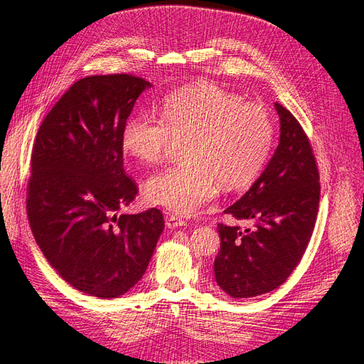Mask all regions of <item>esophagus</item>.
Here are the masks:
<instances>
[{
    "mask_svg": "<svg viewBox=\"0 0 364 364\" xmlns=\"http://www.w3.org/2000/svg\"><path fill=\"white\" fill-rule=\"evenodd\" d=\"M165 225H167L168 229H174V228H179V226H185L186 222L179 215L168 214L167 217H165Z\"/></svg>",
    "mask_w": 364,
    "mask_h": 364,
    "instance_id": "obj_1",
    "label": "esophagus"
}]
</instances>
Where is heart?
Listing matches in <instances>:
<instances>
[{
	"label": "heart",
	"mask_w": 364,
	"mask_h": 364,
	"mask_svg": "<svg viewBox=\"0 0 364 364\" xmlns=\"http://www.w3.org/2000/svg\"><path fill=\"white\" fill-rule=\"evenodd\" d=\"M183 162L165 168L144 185L151 205L191 214L226 190H241L266 165L274 126L266 107L213 83H194L167 95L161 117L132 115L121 134L127 156L142 164L159 162L173 141L185 139Z\"/></svg>",
	"instance_id": "heart-1"
}]
</instances>
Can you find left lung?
Returning <instances> with one entry per match:
<instances>
[{"label":"left lung","mask_w":364,"mask_h":364,"mask_svg":"<svg viewBox=\"0 0 364 364\" xmlns=\"http://www.w3.org/2000/svg\"><path fill=\"white\" fill-rule=\"evenodd\" d=\"M279 146L252 188L225 209L249 228L218 223L217 284L232 297H253L287 281L313 234L321 199L314 153L299 121L274 103Z\"/></svg>","instance_id":"obj_1"}]
</instances>
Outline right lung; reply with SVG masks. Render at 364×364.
<instances>
[{
  "label": "right lung",
  "instance_id": "add662e5",
  "mask_svg": "<svg viewBox=\"0 0 364 364\" xmlns=\"http://www.w3.org/2000/svg\"><path fill=\"white\" fill-rule=\"evenodd\" d=\"M150 86L124 73L77 80L43 118L31 151L26 205L36 243L65 281L102 299L142 278L164 230L156 208L117 215L138 194L121 134Z\"/></svg>",
  "mask_w": 364,
  "mask_h": 364
}]
</instances>
